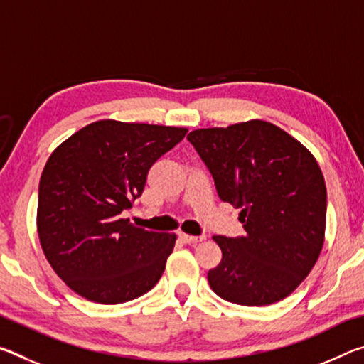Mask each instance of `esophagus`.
I'll list each match as a JSON object with an SVG mask.
<instances>
[{
	"instance_id": "esophagus-1",
	"label": "esophagus",
	"mask_w": 364,
	"mask_h": 364,
	"mask_svg": "<svg viewBox=\"0 0 364 364\" xmlns=\"http://www.w3.org/2000/svg\"><path fill=\"white\" fill-rule=\"evenodd\" d=\"M180 240L186 245H196V243H199V241H203L204 236H193V235L180 233Z\"/></svg>"
}]
</instances>
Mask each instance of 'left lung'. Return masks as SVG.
<instances>
[{
	"label": "left lung",
	"mask_w": 364,
	"mask_h": 364,
	"mask_svg": "<svg viewBox=\"0 0 364 364\" xmlns=\"http://www.w3.org/2000/svg\"><path fill=\"white\" fill-rule=\"evenodd\" d=\"M218 198L241 209L246 235L213 236L222 261L207 274L218 296L267 306L306 279L324 245L327 191L314 155L262 119L188 134Z\"/></svg>",
	"instance_id": "8db88e82"
}]
</instances>
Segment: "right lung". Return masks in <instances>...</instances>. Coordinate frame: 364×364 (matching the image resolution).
<instances>
[{
    "instance_id": "obj_1",
    "label": "right lung",
    "mask_w": 364,
    "mask_h": 364,
    "mask_svg": "<svg viewBox=\"0 0 364 364\" xmlns=\"http://www.w3.org/2000/svg\"><path fill=\"white\" fill-rule=\"evenodd\" d=\"M186 132L100 119L50 155L38 184V238L51 267L77 295L118 304L160 280L176 235L137 228L121 212L131 209L151 166Z\"/></svg>"
}]
</instances>
